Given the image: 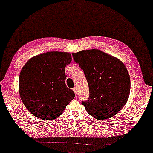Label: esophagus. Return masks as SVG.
<instances>
[{
  "mask_svg": "<svg viewBox=\"0 0 153 153\" xmlns=\"http://www.w3.org/2000/svg\"><path fill=\"white\" fill-rule=\"evenodd\" d=\"M73 91H74V94H77V89L76 88V87H74L73 88Z\"/></svg>",
  "mask_w": 153,
  "mask_h": 153,
  "instance_id": "1",
  "label": "esophagus"
}]
</instances>
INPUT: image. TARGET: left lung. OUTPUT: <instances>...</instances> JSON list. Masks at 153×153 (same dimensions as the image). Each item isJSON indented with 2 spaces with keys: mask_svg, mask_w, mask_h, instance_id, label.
Returning <instances> with one entry per match:
<instances>
[{
  "mask_svg": "<svg viewBox=\"0 0 153 153\" xmlns=\"http://www.w3.org/2000/svg\"><path fill=\"white\" fill-rule=\"evenodd\" d=\"M88 82L89 96L82 101L87 112L96 119L111 118L125 106L130 91V78L119 59L98 49L72 53Z\"/></svg>",
  "mask_w": 153,
  "mask_h": 153,
  "instance_id": "obj_1",
  "label": "left lung"
}]
</instances>
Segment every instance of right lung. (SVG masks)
<instances>
[{
	"mask_svg": "<svg viewBox=\"0 0 153 153\" xmlns=\"http://www.w3.org/2000/svg\"><path fill=\"white\" fill-rule=\"evenodd\" d=\"M71 60L68 53L51 51L32 57L24 65L19 74V95L34 116L56 119L74 99V91L65 82V67Z\"/></svg>",
	"mask_w": 153,
	"mask_h": 153,
	"instance_id": "add662e5",
	"label": "right lung"
}]
</instances>
